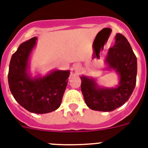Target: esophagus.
Returning <instances> with one entry per match:
<instances>
[{
    "label": "esophagus",
    "instance_id": "1",
    "mask_svg": "<svg viewBox=\"0 0 148 148\" xmlns=\"http://www.w3.org/2000/svg\"><path fill=\"white\" fill-rule=\"evenodd\" d=\"M74 67H75V70H77V71H78V70H80V65L78 64H76L74 65Z\"/></svg>",
    "mask_w": 148,
    "mask_h": 148
}]
</instances>
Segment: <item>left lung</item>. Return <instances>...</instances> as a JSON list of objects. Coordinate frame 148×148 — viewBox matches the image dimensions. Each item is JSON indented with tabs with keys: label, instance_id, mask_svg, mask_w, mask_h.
I'll return each mask as SVG.
<instances>
[{
	"label": "left lung",
	"instance_id": "1",
	"mask_svg": "<svg viewBox=\"0 0 148 148\" xmlns=\"http://www.w3.org/2000/svg\"><path fill=\"white\" fill-rule=\"evenodd\" d=\"M113 47L108 50L105 62L119 76V85L114 88L100 87L93 78L81 76V89L88 108L93 110L110 112L127 101L136 83L137 60L126 38L116 35Z\"/></svg>",
	"mask_w": 148,
	"mask_h": 148
}]
</instances>
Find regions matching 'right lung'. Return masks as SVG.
<instances>
[{"instance_id":"add662e5","label":"right lung","mask_w":148,"mask_h":148,"mask_svg":"<svg viewBox=\"0 0 148 148\" xmlns=\"http://www.w3.org/2000/svg\"><path fill=\"white\" fill-rule=\"evenodd\" d=\"M37 38L22 43L12 55L8 82L13 97L31 113H47L61 105L70 75V70H53L45 76L31 78L28 73L29 58Z\"/></svg>"}]
</instances>
